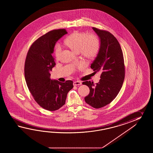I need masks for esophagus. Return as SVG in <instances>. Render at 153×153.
Masks as SVG:
<instances>
[{"mask_svg":"<svg viewBox=\"0 0 153 153\" xmlns=\"http://www.w3.org/2000/svg\"><path fill=\"white\" fill-rule=\"evenodd\" d=\"M82 84V83H81V81H74V82H73V85H74V86H77V85H80Z\"/></svg>","mask_w":153,"mask_h":153,"instance_id":"esophagus-1","label":"esophagus"}]
</instances>
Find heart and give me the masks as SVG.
Instances as JSON below:
<instances>
[{"label":"heart","instance_id":"obj_1","mask_svg":"<svg viewBox=\"0 0 153 153\" xmlns=\"http://www.w3.org/2000/svg\"><path fill=\"white\" fill-rule=\"evenodd\" d=\"M66 46L76 53H81L85 59H91L97 55L100 50V42L94 35L88 36L84 33L74 32L65 40ZM61 48L57 45L55 49V56L59 59Z\"/></svg>","mask_w":153,"mask_h":153}]
</instances>
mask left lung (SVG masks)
<instances>
[{
  "label": "left lung",
  "mask_w": 153,
  "mask_h": 153,
  "mask_svg": "<svg viewBox=\"0 0 153 153\" xmlns=\"http://www.w3.org/2000/svg\"><path fill=\"white\" fill-rule=\"evenodd\" d=\"M100 42L97 56L91 64V68L101 73V79L96 84L86 81L90 93L85 101L94 108L103 107L117 97L125 78L124 56L117 39L111 33L92 27Z\"/></svg>",
  "instance_id": "left-lung-1"
}]
</instances>
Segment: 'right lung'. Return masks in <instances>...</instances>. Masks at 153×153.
<instances>
[{"label":"right lung","instance_id":"right-lung-1","mask_svg":"<svg viewBox=\"0 0 153 153\" xmlns=\"http://www.w3.org/2000/svg\"><path fill=\"white\" fill-rule=\"evenodd\" d=\"M67 34L65 29L49 32L33 42L29 48L25 65L26 84L35 101L48 111L58 110L65 104L73 81L65 82L51 79L50 71L56 63L52 56L56 43Z\"/></svg>","mask_w":153,"mask_h":153}]
</instances>
